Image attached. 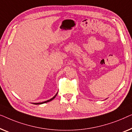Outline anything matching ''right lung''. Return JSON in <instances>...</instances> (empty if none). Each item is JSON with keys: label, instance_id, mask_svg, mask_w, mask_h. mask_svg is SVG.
<instances>
[{"label": "right lung", "instance_id": "right-lung-1", "mask_svg": "<svg viewBox=\"0 0 132 132\" xmlns=\"http://www.w3.org/2000/svg\"><path fill=\"white\" fill-rule=\"evenodd\" d=\"M57 93L55 94V95L54 96V97H53V98H51V99H49V100H48V101H45V102H40V103H32L33 104H34V105H40V104H43V103H47V102H50V101H51L52 100H53L54 99V98L56 97V96H57Z\"/></svg>", "mask_w": 132, "mask_h": 132}]
</instances>
